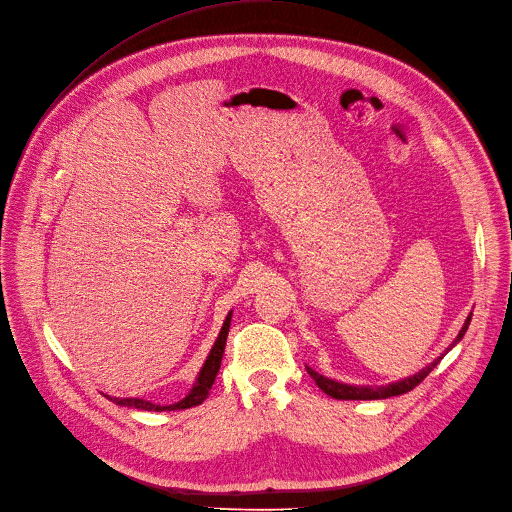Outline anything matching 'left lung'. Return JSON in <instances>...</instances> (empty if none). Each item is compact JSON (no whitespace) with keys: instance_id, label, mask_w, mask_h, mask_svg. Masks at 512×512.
<instances>
[{"instance_id":"obj_1","label":"left lung","mask_w":512,"mask_h":512,"mask_svg":"<svg viewBox=\"0 0 512 512\" xmlns=\"http://www.w3.org/2000/svg\"><path fill=\"white\" fill-rule=\"evenodd\" d=\"M470 317H473V315L466 317V323L462 325V330H460L458 338L454 340V344L460 342L462 336L466 334ZM454 344H452V346H454ZM447 351H449V349H447ZM441 359H443V355H441L439 359H435L431 365H426L424 370H420L418 374H414V376H410V378H405V380H399V382H393V384H388V386H378V388H374V386H351V384H342V382H336V380H330V378H325V376L317 374L315 370H311V367H306V372L311 374V378L317 382V386L321 388V391H323L325 395H330V397H334V399H346V401H351V399H355V401H359V399H386V397H395V395H403V393H407V391H412V388H416L428 374L433 372V367H435Z\"/></svg>"}]
</instances>
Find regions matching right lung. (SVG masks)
Here are the masks:
<instances>
[{"label":"right lung","instance_id":"add662e5","mask_svg":"<svg viewBox=\"0 0 512 512\" xmlns=\"http://www.w3.org/2000/svg\"><path fill=\"white\" fill-rule=\"evenodd\" d=\"M229 327H231V313L227 315V319H224V323H222V330H220V334H218V338H216V342L212 346V351H210L206 363H203V367H201V372L197 376L195 386L191 388V393L182 401H178L174 405H155V403L145 401V399H113V397H109V399L115 401L121 407H136V410H145V412L187 410V407H195V405L203 403V401L208 399L210 388H212V384L216 380V374L220 370V361H222V355H224V344H227Z\"/></svg>","mask_w":512,"mask_h":512}]
</instances>
